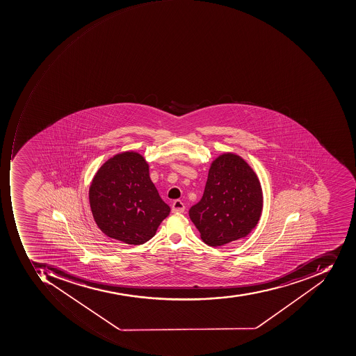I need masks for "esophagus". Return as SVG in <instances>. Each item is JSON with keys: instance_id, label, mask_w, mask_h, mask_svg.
<instances>
[{"instance_id": "obj_1", "label": "esophagus", "mask_w": 356, "mask_h": 356, "mask_svg": "<svg viewBox=\"0 0 356 356\" xmlns=\"http://www.w3.org/2000/svg\"><path fill=\"white\" fill-rule=\"evenodd\" d=\"M185 211V206L181 200H175L172 204V212L173 213H183Z\"/></svg>"}]
</instances>
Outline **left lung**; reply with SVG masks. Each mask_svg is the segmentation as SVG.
Segmentation results:
<instances>
[{
    "label": "left lung",
    "instance_id": "obj_1",
    "mask_svg": "<svg viewBox=\"0 0 356 356\" xmlns=\"http://www.w3.org/2000/svg\"><path fill=\"white\" fill-rule=\"evenodd\" d=\"M260 181L247 162L224 154L212 162L204 195L189 218L207 245L218 247L252 231L262 213Z\"/></svg>",
    "mask_w": 356,
    "mask_h": 356
}]
</instances>
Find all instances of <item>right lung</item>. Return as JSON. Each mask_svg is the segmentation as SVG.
I'll return each instance as SVG.
<instances>
[{
	"label": "right lung",
	"instance_id": "obj_1",
	"mask_svg": "<svg viewBox=\"0 0 356 356\" xmlns=\"http://www.w3.org/2000/svg\"><path fill=\"white\" fill-rule=\"evenodd\" d=\"M88 198L101 231L128 245L152 239L170 213L150 179L147 162L134 152L118 154L99 168Z\"/></svg>",
	"mask_w": 356,
	"mask_h": 356
}]
</instances>
